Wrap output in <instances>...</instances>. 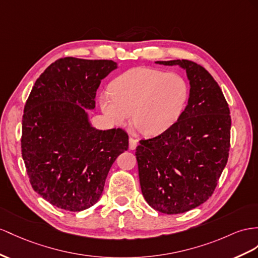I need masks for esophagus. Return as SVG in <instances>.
I'll return each instance as SVG.
<instances>
[{"label":"esophagus","mask_w":258,"mask_h":258,"mask_svg":"<svg viewBox=\"0 0 258 258\" xmlns=\"http://www.w3.org/2000/svg\"><path fill=\"white\" fill-rule=\"evenodd\" d=\"M128 142H130V149L134 150L137 147V140H135L133 137H130Z\"/></svg>","instance_id":"esophagus-1"}]
</instances>
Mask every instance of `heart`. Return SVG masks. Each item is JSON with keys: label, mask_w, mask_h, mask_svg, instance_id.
Returning <instances> with one entry per match:
<instances>
[{"label": "heart", "mask_w": 258, "mask_h": 258, "mask_svg": "<svg viewBox=\"0 0 258 258\" xmlns=\"http://www.w3.org/2000/svg\"><path fill=\"white\" fill-rule=\"evenodd\" d=\"M189 96L186 79L177 73L135 68L117 76L112 90H103L99 105L114 125L133 120L143 134L154 136L170 128L181 117Z\"/></svg>", "instance_id": "b5f03b06"}]
</instances>
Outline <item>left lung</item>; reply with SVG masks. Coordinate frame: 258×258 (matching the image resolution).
Segmentation results:
<instances>
[{
  "label": "left lung",
  "mask_w": 258,
  "mask_h": 258,
  "mask_svg": "<svg viewBox=\"0 0 258 258\" xmlns=\"http://www.w3.org/2000/svg\"><path fill=\"white\" fill-rule=\"evenodd\" d=\"M156 63L186 71L188 102L170 128L140 141L135 155L145 200L157 211L175 215L213 195L228 161L231 116L219 85L203 66L188 60Z\"/></svg>",
  "instance_id": "left-lung-1"
}]
</instances>
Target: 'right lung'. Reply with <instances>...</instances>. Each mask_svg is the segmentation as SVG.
I'll list each match as a JSON object with an SVG mask.
<instances>
[{
    "label": "right lung",
    "mask_w": 258,
    "mask_h": 258,
    "mask_svg": "<svg viewBox=\"0 0 258 258\" xmlns=\"http://www.w3.org/2000/svg\"><path fill=\"white\" fill-rule=\"evenodd\" d=\"M115 69L111 60L58 58L26 101L22 156L32 188L55 207L94 206L112 164L128 148L126 132L92 127L86 112L95 109L101 79Z\"/></svg>",
    "instance_id": "obj_1"
}]
</instances>
